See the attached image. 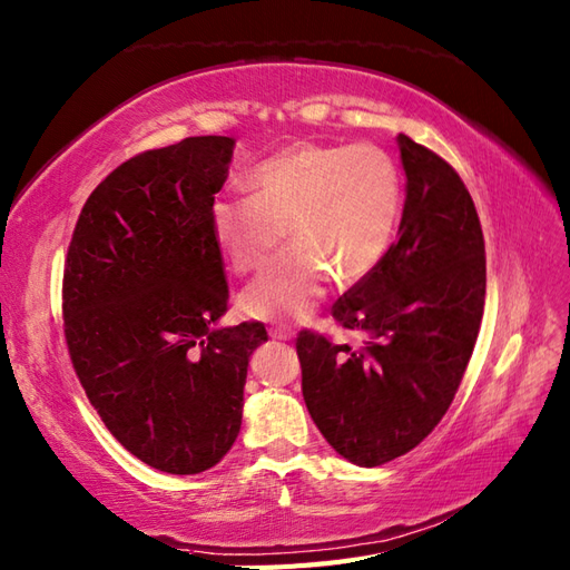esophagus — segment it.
<instances>
[{
	"instance_id": "34e87169",
	"label": "esophagus",
	"mask_w": 570,
	"mask_h": 570,
	"mask_svg": "<svg viewBox=\"0 0 570 570\" xmlns=\"http://www.w3.org/2000/svg\"><path fill=\"white\" fill-rule=\"evenodd\" d=\"M269 337H272V340H282V342L294 340V330L286 327V325H276V327L269 330Z\"/></svg>"
}]
</instances>
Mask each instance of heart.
I'll use <instances>...</instances> for the list:
<instances>
[{
    "label": "heart",
    "mask_w": 570,
    "mask_h": 570,
    "mask_svg": "<svg viewBox=\"0 0 570 570\" xmlns=\"http://www.w3.org/2000/svg\"><path fill=\"white\" fill-rule=\"evenodd\" d=\"M253 196H218L210 206L216 243L235 272L262 269L286 230L294 240L240 294L255 321H296L321 303L330 276L364 282L386 257L403 204L401 171L376 145L298 142L259 163Z\"/></svg>",
    "instance_id": "1"
}]
</instances>
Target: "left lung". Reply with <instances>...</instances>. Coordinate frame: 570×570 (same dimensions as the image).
Segmentation results:
<instances>
[{
  "mask_svg": "<svg viewBox=\"0 0 570 570\" xmlns=\"http://www.w3.org/2000/svg\"><path fill=\"white\" fill-rule=\"evenodd\" d=\"M405 206L399 240L333 317L364 333L335 345L303 330V401L317 430L356 466H381L417 446L452 405L479 337L485 245L464 181L440 155L399 136Z\"/></svg>",
  "mask_w": 570,
  "mask_h": 570,
  "instance_id": "left-lung-1",
  "label": "left lung"
}]
</instances>
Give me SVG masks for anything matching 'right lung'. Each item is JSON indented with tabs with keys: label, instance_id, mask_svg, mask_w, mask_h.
Instances as JSON below:
<instances>
[{
	"label": "right lung",
	"instance_id": "obj_1",
	"mask_svg": "<svg viewBox=\"0 0 570 570\" xmlns=\"http://www.w3.org/2000/svg\"><path fill=\"white\" fill-rule=\"evenodd\" d=\"M235 140L184 138L116 167L77 218L65 340L104 425L145 464L202 473L230 452L262 323L216 327L228 284L210 206Z\"/></svg>",
	"mask_w": 570,
	"mask_h": 570
}]
</instances>
